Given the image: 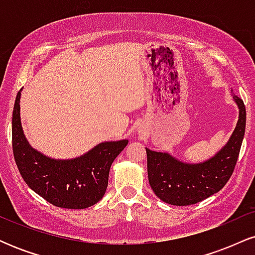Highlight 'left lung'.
Listing matches in <instances>:
<instances>
[{"instance_id":"1","label":"left lung","mask_w":255,"mask_h":255,"mask_svg":"<svg viewBox=\"0 0 255 255\" xmlns=\"http://www.w3.org/2000/svg\"><path fill=\"white\" fill-rule=\"evenodd\" d=\"M233 99L239 108L235 129L227 144L205 162L184 163L168 152L146 147L148 182L160 200L176 206H187L211 197L227 184L238 162L246 129L244 101L234 93Z\"/></svg>"}]
</instances>
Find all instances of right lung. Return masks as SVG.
Here are the masks:
<instances>
[{"label":"right lung","instance_id":"1","mask_svg":"<svg viewBox=\"0 0 255 255\" xmlns=\"http://www.w3.org/2000/svg\"><path fill=\"white\" fill-rule=\"evenodd\" d=\"M17 93L11 119L13 153L27 186L46 201L63 209L81 210L97 204L108 187L110 166L128 140L104 141L72 159H55L28 144L20 118Z\"/></svg>","mask_w":255,"mask_h":255}]
</instances>
